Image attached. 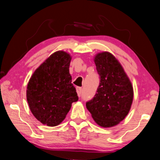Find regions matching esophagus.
I'll list each match as a JSON object with an SVG mask.
<instances>
[{"mask_svg":"<svg viewBox=\"0 0 160 160\" xmlns=\"http://www.w3.org/2000/svg\"><path fill=\"white\" fill-rule=\"evenodd\" d=\"M76 90H77V93H78V95L80 97L81 96V94H82V88L80 87H77L76 88Z\"/></svg>","mask_w":160,"mask_h":160,"instance_id":"34e87169","label":"esophagus"}]
</instances>
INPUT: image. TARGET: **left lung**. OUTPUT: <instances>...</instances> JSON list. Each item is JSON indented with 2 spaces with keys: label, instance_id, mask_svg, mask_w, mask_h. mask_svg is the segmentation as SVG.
<instances>
[{
  "label": "left lung",
  "instance_id": "left-lung-1",
  "mask_svg": "<svg viewBox=\"0 0 160 160\" xmlns=\"http://www.w3.org/2000/svg\"><path fill=\"white\" fill-rule=\"evenodd\" d=\"M100 75L95 95L86 108L98 125L111 128L122 121L130 112L133 88L122 66L109 52L98 53L95 59Z\"/></svg>",
  "mask_w": 160,
  "mask_h": 160
}]
</instances>
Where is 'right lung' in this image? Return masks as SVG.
Listing matches in <instances>:
<instances>
[{"mask_svg":"<svg viewBox=\"0 0 160 160\" xmlns=\"http://www.w3.org/2000/svg\"><path fill=\"white\" fill-rule=\"evenodd\" d=\"M71 56L59 50L50 55L35 70L26 91L30 110L43 125H60L78 100L69 72Z\"/></svg>","mask_w":160,"mask_h":160,"instance_id":"1","label":"right lung"}]
</instances>
